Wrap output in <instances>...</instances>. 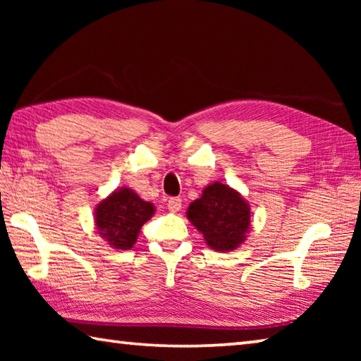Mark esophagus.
Here are the masks:
<instances>
[{"label":"esophagus","instance_id":"34e87169","mask_svg":"<svg viewBox=\"0 0 361 361\" xmlns=\"http://www.w3.org/2000/svg\"><path fill=\"white\" fill-rule=\"evenodd\" d=\"M167 207L170 212H178L181 209V199L180 197H170L169 202H167Z\"/></svg>","mask_w":361,"mask_h":361}]
</instances>
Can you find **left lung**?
<instances>
[{"mask_svg":"<svg viewBox=\"0 0 361 361\" xmlns=\"http://www.w3.org/2000/svg\"><path fill=\"white\" fill-rule=\"evenodd\" d=\"M188 218L216 252L240 245L250 226V209L239 192L215 183L204 189L202 197L189 205Z\"/></svg>","mask_w":361,"mask_h":361,"instance_id":"1","label":"left lung"}]
</instances>
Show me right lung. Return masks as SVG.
Wrapping results in <instances>:
<instances>
[{
  "instance_id": "add662e5",
  "label": "right lung",
  "mask_w": 361,
  "mask_h": 361,
  "mask_svg": "<svg viewBox=\"0 0 361 361\" xmlns=\"http://www.w3.org/2000/svg\"><path fill=\"white\" fill-rule=\"evenodd\" d=\"M154 213V207L145 202L129 188L113 192L97 207L95 224L100 234L121 250L132 248L137 242L140 228Z\"/></svg>"
}]
</instances>
